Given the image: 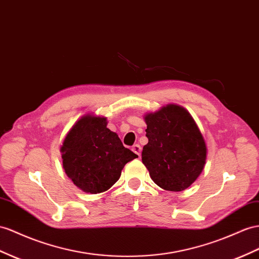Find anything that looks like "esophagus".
<instances>
[{"mask_svg":"<svg viewBox=\"0 0 259 259\" xmlns=\"http://www.w3.org/2000/svg\"><path fill=\"white\" fill-rule=\"evenodd\" d=\"M132 151H134L136 154H138L139 156H140V154H141V147L139 144H135L134 147H132Z\"/></svg>","mask_w":259,"mask_h":259,"instance_id":"obj_1","label":"esophagus"}]
</instances>
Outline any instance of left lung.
<instances>
[{
    "instance_id": "1",
    "label": "left lung",
    "mask_w": 259,
    "mask_h": 259,
    "mask_svg": "<svg viewBox=\"0 0 259 259\" xmlns=\"http://www.w3.org/2000/svg\"><path fill=\"white\" fill-rule=\"evenodd\" d=\"M148 144L142 163L158 187L182 191L193 184L204 167L207 145L189 111L167 104L144 115Z\"/></svg>"
}]
</instances>
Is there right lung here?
Listing matches in <instances>:
<instances>
[{
    "label": "right lung",
    "instance_id": "obj_1",
    "mask_svg": "<svg viewBox=\"0 0 259 259\" xmlns=\"http://www.w3.org/2000/svg\"><path fill=\"white\" fill-rule=\"evenodd\" d=\"M107 123L104 116H82L66 134L60 148L65 174L84 193L108 190L119 180L124 165L138 157L123 147Z\"/></svg>",
    "mask_w": 259,
    "mask_h": 259
}]
</instances>
